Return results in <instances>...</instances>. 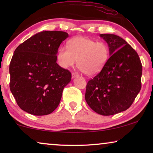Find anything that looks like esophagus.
<instances>
[{
    "label": "esophagus",
    "instance_id": "1",
    "mask_svg": "<svg viewBox=\"0 0 153 153\" xmlns=\"http://www.w3.org/2000/svg\"><path fill=\"white\" fill-rule=\"evenodd\" d=\"M78 74H77V73H76V72H72V79L73 78H75V77H76V76H78Z\"/></svg>",
    "mask_w": 153,
    "mask_h": 153
}]
</instances>
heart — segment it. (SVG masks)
Returning <instances> with one entry per match:
<instances>
[{"instance_id": "heart-1", "label": "heart", "mask_w": 153, "mask_h": 153, "mask_svg": "<svg viewBox=\"0 0 153 153\" xmlns=\"http://www.w3.org/2000/svg\"><path fill=\"white\" fill-rule=\"evenodd\" d=\"M67 48L60 47L58 49V65L67 69L72 67L77 60L78 68L88 76L101 72L109 57V49L106 43L89 37H73L67 42Z\"/></svg>"}]
</instances>
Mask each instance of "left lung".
Segmentation results:
<instances>
[{"mask_svg":"<svg viewBox=\"0 0 153 153\" xmlns=\"http://www.w3.org/2000/svg\"><path fill=\"white\" fill-rule=\"evenodd\" d=\"M100 35L108 44L111 56L101 72L88 81L85 99L95 112L111 116L130 107L141 91L142 65L125 39L113 34Z\"/></svg>","mask_w":153,"mask_h":153,"instance_id":"8db88e82","label":"left lung"}]
</instances>
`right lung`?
<instances>
[{"label": "right lung", "instance_id": "obj_1", "mask_svg": "<svg viewBox=\"0 0 153 153\" xmlns=\"http://www.w3.org/2000/svg\"><path fill=\"white\" fill-rule=\"evenodd\" d=\"M63 31H42L18 46L10 64V88L18 106L28 114L45 116L61 100L72 74L56 62V54L68 37Z\"/></svg>", "mask_w": 153, "mask_h": 153}]
</instances>
